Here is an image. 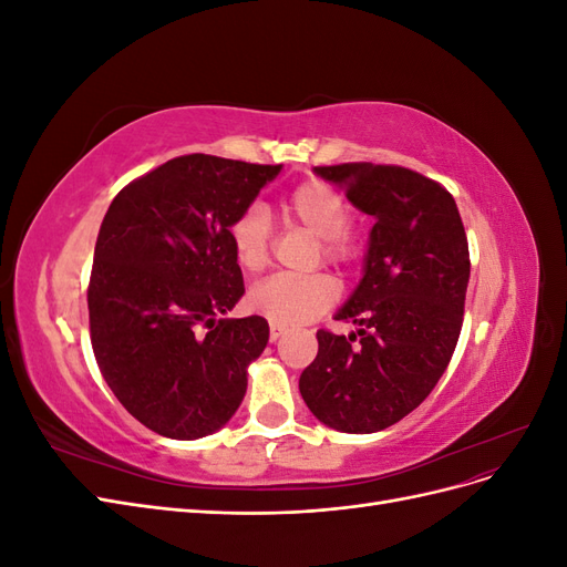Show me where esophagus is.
I'll use <instances>...</instances> for the list:
<instances>
[{"label":"esophagus","instance_id":"34e87169","mask_svg":"<svg viewBox=\"0 0 567 567\" xmlns=\"http://www.w3.org/2000/svg\"><path fill=\"white\" fill-rule=\"evenodd\" d=\"M284 333H286V329H281V326H274V323L269 326V340H271V342H277Z\"/></svg>","mask_w":567,"mask_h":567}]
</instances>
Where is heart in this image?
I'll use <instances>...</instances> for the list:
<instances>
[{"mask_svg":"<svg viewBox=\"0 0 567 567\" xmlns=\"http://www.w3.org/2000/svg\"><path fill=\"white\" fill-rule=\"evenodd\" d=\"M286 210L298 225L319 238L323 262L348 265L357 260V236L348 229L350 205L340 192L323 182H307L298 186L286 200ZM231 246L236 262L246 271H260L269 262L271 225L262 205L250 208L238 217L231 229ZM336 302V286L331 279L319 277H269L250 288L248 307L271 321L274 326H302L323 315Z\"/></svg>","mask_w":567,"mask_h":567,"instance_id":"obj_1","label":"heart"}]
</instances>
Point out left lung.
<instances>
[{"instance_id": "1", "label": "left lung", "mask_w": 567, "mask_h": 567, "mask_svg": "<svg viewBox=\"0 0 567 567\" xmlns=\"http://www.w3.org/2000/svg\"><path fill=\"white\" fill-rule=\"evenodd\" d=\"M315 175L375 221L362 279L333 315L357 331H317L300 394L333 431L379 433L433 392L454 354L471 277L466 231L447 188L414 169L346 163Z\"/></svg>"}]
</instances>
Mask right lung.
Segmentation results:
<instances>
[{
	"label": "right lung",
	"instance_id": "add662e5",
	"mask_svg": "<svg viewBox=\"0 0 567 567\" xmlns=\"http://www.w3.org/2000/svg\"><path fill=\"white\" fill-rule=\"evenodd\" d=\"M281 165L192 153L120 192L101 221L87 290L96 364L148 431L217 433L262 354V317L219 319L246 293L231 225Z\"/></svg>",
	"mask_w": 567,
	"mask_h": 567
}]
</instances>
